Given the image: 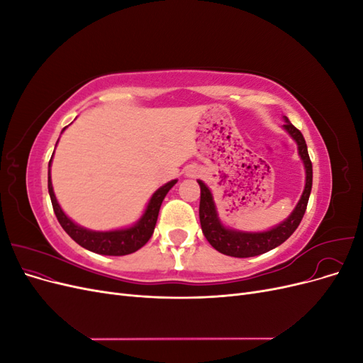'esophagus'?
Instances as JSON below:
<instances>
[{
	"label": "esophagus",
	"mask_w": 363,
	"mask_h": 363,
	"mask_svg": "<svg viewBox=\"0 0 363 363\" xmlns=\"http://www.w3.org/2000/svg\"><path fill=\"white\" fill-rule=\"evenodd\" d=\"M196 174H199V172H196V169H191V172H189V175H192V177H195Z\"/></svg>",
	"instance_id": "obj_1"
}]
</instances>
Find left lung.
Wrapping results in <instances>:
<instances>
[{"mask_svg":"<svg viewBox=\"0 0 363 363\" xmlns=\"http://www.w3.org/2000/svg\"><path fill=\"white\" fill-rule=\"evenodd\" d=\"M284 128L288 130V133L295 139L296 145H298V152L304 162V168H306V186H304L301 199L298 204H296V207L294 208L291 216L286 219V221L279 224L277 227H274L268 230V232H262V233L235 232V230L225 228L221 224V221L218 219L211 191H208V188L203 182L199 180L200 189H201L200 223H201L203 235L208 240V244L225 256L252 257V256L263 255V252L281 245L301 223L306 207H307V201H309L311 191H312V177H313L312 162L309 157V152H307V145L301 131L296 127H294L288 119H286V124H284Z\"/></svg>","mask_w":363,"mask_h":363,"instance_id":"8db88e82","label":"left lung"}]
</instances>
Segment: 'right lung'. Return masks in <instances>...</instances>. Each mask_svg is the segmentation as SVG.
I'll return each mask as SVG.
<instances>
[{"label":"right lung","mask_w":363,"mask_h":363,"mask_svg":"<svg viewBox=\"0 0 363 363\" xmlns=\"http://www.w3.org/2000/svg\"><path fill=\"white\" fill-rule=\"evenodd\" d=\"M48 167H51V160ZM175 183H177V180H172L155 192V195L151 196V200L147 206L144 216H142L138 224H135L133 227L124 230H113V232H91V230H86L80 225H77L63 213L56 200V195H54L51 175L48 169V192L51 196L54 213H56L57 221L60 223L62 228L83 248L104 256H125L130 255V252L138 251L148 242L150 238L152 236V232H155L162 201Z\"/></svg>","instance_id":"right-lung-1"}]
</instances>
